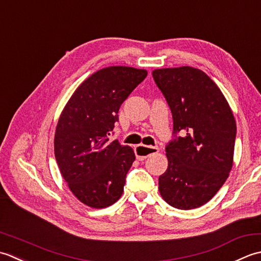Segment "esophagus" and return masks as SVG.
<instances>
[{
	"label": "esophagus",
	"mask_w": 261,
	"mask_h": 261,
	"mask_svg": "<svg viewBox=\"0 0 261 261\" xmlns=\"http://www.w3.org/2000/svg\"><path fill=\"white\" fill-rule=\"evenodd\" d=\"M135 155L137 160H145L146 158L151 156L152 154H155L159 152V148L155 146H145V145H137L134 148Z\"/></svg>",
	"instance_id": "1"
}]
</instances>
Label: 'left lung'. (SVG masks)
Listing matches in <instances>:
<instances>
[{"label": "left lung", "mask_w": 261, "mask_h": 261, "mask_svg": "<svg viewBox=\"0 0 261 261\" xmlns=\"http://www.w3.org/2000/svg\"><path fill=\"white\" fill-rule=\"evenodd\" d=\"M152 76L171 110L168 169L159 189L169 205L193 210L206 204L225 182L233 164L234 117L208 75L190 66L154 70Z\"/></svg>", "instance_id": "obj_1"}]
</instances>
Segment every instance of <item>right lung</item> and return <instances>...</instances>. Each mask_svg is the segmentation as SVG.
I'll return each instance as SVG.
<instances>
[{
  "instance_id": "1",
  "label": "right lung",
  "mask_w": 261,
  "mask_h": 261,
  "mask_svg": "<svg viewBox=\"0 0 261 261\" xmlns=\"http://www.w3.org/2000/svg\"><path fill=\"white\" fill-rule=\"evenodd\" d=\"M146 75L127 66L102 68L76 89L58 119L56 162L68 188L90 207L105 208L123 194L135 154L110 135L121 103Z\"/></svg>"
}]
</instances>
